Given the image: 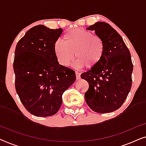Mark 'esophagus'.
I'll return each mask as SVG.
<instances>
[{"label":"esophagus","instance_id":"34e87169","mask_svg":"<svg viewBox=\"0 0 146 146\" xmlns=\"http://www.w3.org/2000/svg\"><path fill=\"white\" fill-rule=\"evenodd\" d=\"M76 76L77 80L80 79V73L79 72H76Z\"/></svg>","mask_w":146,"mask_h":146}]
</instances>
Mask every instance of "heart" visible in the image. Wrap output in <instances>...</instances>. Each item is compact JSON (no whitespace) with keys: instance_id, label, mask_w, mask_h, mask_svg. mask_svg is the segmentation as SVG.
Instances as JSON below:
<instances>
[{"instance_id":"1","label":"heart","mask_w":146,"mask_h":146,"mask_svg":"<svg viewBox=\"0 0 146 146\" xmlns=\"http://www.w3.org/2000/svg\"><path fill=\"white\" fill-rule=\"evenodd\" d=\"M54 52L60 64L68 66L75 56L74 65L76 67L86 66L88 68L100 62L104 54V44L100 37L94 35L85 29H75L63 36V41L57 40L54 44Z\"/></svg>"}]
</instances>
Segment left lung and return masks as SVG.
<instances>
[{
    "mask_svg": "<svg viewBox=\"0 0 146 146\" xmlns=\"http://www.w3.org/2000/svg\"><path fill=\"white\" fill-rule=\"evenodd\" d=\"M87 29L94 31L102 40L104 54L98 64L81 74L89 84L86 102L96 112H111L121 107L131 90L130 52L121 36L109 24L97 22Z\"/></svg>",
    "mask_w": 146,
    "mask_h": 146,
    "instance_id": "8db88e82",
    "label": "left lung"
}]
</instances>
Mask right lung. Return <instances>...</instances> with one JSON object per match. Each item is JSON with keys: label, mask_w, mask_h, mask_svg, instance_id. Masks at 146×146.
Masks as SVG:
<instances>
[{"label": "right lung", "mask_w": 146, "mask_h": 146, "mask_svg": "<svg viewBox=\"0 0 146 146\" xmlns=\"http://www.w3.org/2000/svg\"><path fill=\"white\" fill-rule=\"evenodd\" d=\"M62 31L35 26L16 46V90L25 108L36 116L54 115L62 103L63 93L76 80L75 72L60 64L54 52Z\"/></svg>", "instance_id": "obj_1"}]
</instances>
